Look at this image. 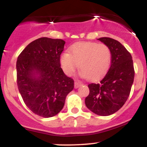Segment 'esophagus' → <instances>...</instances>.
I'll return each instance as SVG.
<instances>
[{
	"label": "esophagus",
	"instance_id": "34e87169",
	"mask_svg": "<svg viewBox=\"0 0 147 147\" xmlns=\"http://www.w3.org/2000/svg\"><path fill=\"white\" fill-rule=\"evenodd\" d=\"M81 85H82V82H79V81H75V88H79Z\"/></svg>",
	"mask_w": 147,
	"mask_h": 147
}]
</instances>
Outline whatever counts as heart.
<instances>
[{
	"instance_id": "obj_1",
	"label": "heart",
	"mask_w": 147,
	"mask_h": 147,
	"mask_svg": "<svg viewBox=\"0 0 147 147\" xmlns=\"http://www.w3.org/2000/svg\"><path fill=\"white\" fill-rule=\"evenodd\" d=\"M111 61V52L108 45L94 42H79L70 49V53H63L60 63L63 71L71 75L78 65L88 79L100 78L107 72Z\"/></svg>"
}]
</instances>
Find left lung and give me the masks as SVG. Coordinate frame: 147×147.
<instances>
[{"label":"left lung","instance_id":"8db88e82","mask_svg":"<svg viewBox=\"0 0 147 147\" xmlns=\"http://www.w3.org/2000/svg\"><path fill=\"white\" fill-rule=\"evenodd\" d=\"M111 52V65L99 83L88 84L90 92L85 104L89 110L101 116L110 115L122 107L130 95L135 71L132 57L119 41L109 37L98 38Z\"/></svg>","mask_w":147,"mask_h":147}]
</instances>
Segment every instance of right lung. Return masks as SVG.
Returning <instances> with one entry per match:
<instances>
[{"instance_id": "1", "label": "right lung", "mask_w": 147, "mask_h": 147, "mask_svg": "<svg viewBox=\"0 0 147 147\" xmlns=\"http://www.w3.org/2000/svg\"><path fill=\"white\" fill-rule=\"evenodd\" d=\"M65 42L42 37L28 44L16 61L17 86L25 105L34 114L51 117L63 109L74 80L61 68Z\"/></svg>"}]
</instances>
